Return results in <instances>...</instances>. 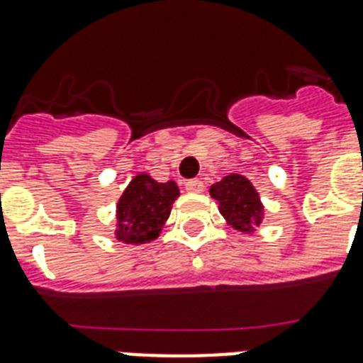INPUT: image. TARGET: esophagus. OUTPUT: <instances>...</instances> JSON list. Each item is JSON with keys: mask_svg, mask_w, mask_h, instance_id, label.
I'll return each mask as SVG.
<instances>
[{"mask_svg": "<svg viewBox=\"0 0 363 363\" xmlns=\"http://www.w3.org/2000/svg\"><path fill=\"white\" fill-rule=\"evenodd\" d=\"M184 190L190 194H201L203 192V182H201L200 179H192V181H188L186 184H184Z\"/></svg>", "mask_w": 363, "mask_h": 363, "instance_id": "1", "label": "esophagus"}]
</instances>
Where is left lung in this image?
Returning a JSON list of instances; mask_svg holds the SVG:
<instances>
[{
  "label": "left lung",
  "mask_w": 363,
  "mask_h": 363,
  "mask_svg": "<svg viewBox=\"0 0 363 363\" xmlns=\"http://www.w3.org/2000/svg\"><path fill=\"white\" fill-rule=\"evenodd\" d=\"M213 200H217L218 211L226 225L242 234H255L264 218L261 196L247 177L230 173L209 188Z\"/></svg>",
  "instance_id": "left-lung-1"
}]
</instances>
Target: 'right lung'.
I'll use <instances>...</instances> for the list:
<instances>
[{
    "label": "right lung",
    "mask_w": 363,
    "mask_h": 363,
    "mask_svg": "<svg viewBox=\"0 0 363 363\" xmlns=\"http://www.w3.org/2000/svg\"><path fill=\"white\" fill-rule=\"evenodd\" d=\"M179 196L175 181L157 182L148 173L133 177L116 206V240L131 245L156 240Z\"/></svg>",
    "instance_id": "obj_1"
}]
</instances>
